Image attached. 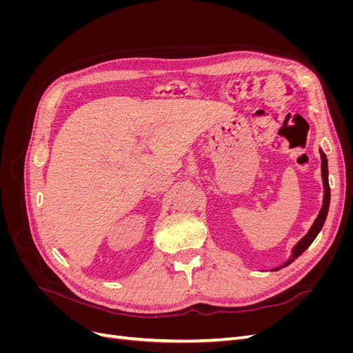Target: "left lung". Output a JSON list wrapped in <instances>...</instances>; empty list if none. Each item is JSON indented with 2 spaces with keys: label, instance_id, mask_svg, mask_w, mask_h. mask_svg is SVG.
<instances>
[{
  "label": "left lung",
  "instance_id": "1",
  "mask_svg": "<svg viewBox=\"0 0 353 353\" xmlns=\"http://www.w3.org/2000/svg\"><path fill=\"white\" fill-rule=\"evenodd\" d=\"M319 154H321V160H323V163H321V172H323V183H324V203H323V208H321V212H319V215H318V218L315 219V222H314V225L311 227V230H309V232L306 234V236L299 241L296 245H294V249H293V252H292V258L288 259L283 266H287V265H290L294 259H297L299 256H301L309 245L312 244V241L315 240V237L318 236V232L321 231V228H323V225H324V222H325V218H327V213H328V206H330V184H328V166H327V156H325V153L323 152V150H319ZM276 270H280V268H275V271Z\"/></svg>",
  "mask_w": 353,
  "mask_h": 353
}]
</instances>
